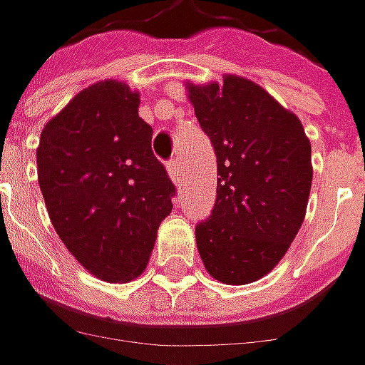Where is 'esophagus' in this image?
Masks as SVG:
<instances>
[{
    "mask_svg": "<svg viewBox=\"0 0 365 365\" xmlns=\"http://www.w3.org/2000/svg\"><path fill=\"white\" fill-rule=\"evenodd\" d=\"M168 173H170V178L173 182H180V175H182V173H180V159L173 158L168 161Z\"/></svg>",
    "mask_w": 365,
    "mask_h": 365,
    "instance_id": "1",
    "label": "esophagus"
}]
</instances>
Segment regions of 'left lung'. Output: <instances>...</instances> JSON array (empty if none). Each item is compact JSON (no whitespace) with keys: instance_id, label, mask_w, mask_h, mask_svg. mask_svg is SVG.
<instances>
[{"instance_id":"obj_1","label":"left lung","mask_w":365,"mask_h":365,"mask_svg":"<svg viewBox=\"0 0 365 365\" xmlns=\"http://www.w3.org/2000/svg\"><path fill=\"white\" fill-rule=\"evenodd\" d=\"M190 101L220 175L210 216L195 224L200 257L216 281L252 283L284 257L303 224L311 145L293 113L240 76L190 84Z\"/></svg>"}]
</instances>
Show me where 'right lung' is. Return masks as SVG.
Masks as SVG:
<instances>
[{
    "label": "right lung",
    "mask_w": 365,
    "mask_h": 365,
    "mask_svg": "<svg viewBox=\"0 0 365 365\" xmlns=\"http://www.w3.org/2000/svg\"><path fill=\"white\" fill-rule=\"evenodd\" d=\"M139 95L117 81L74 96L42 131L38 182L70 255L108 283L145 270L175 185L153 155Z\"/></svg>",
    "instance_id": "right-lung-1"
}]
</instances>
